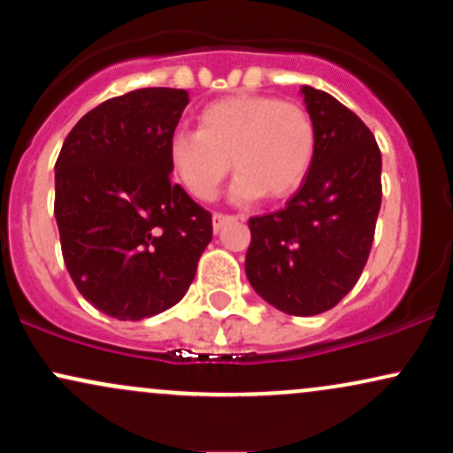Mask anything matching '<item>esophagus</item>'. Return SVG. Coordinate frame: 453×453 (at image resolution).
<instances>
[{
	"instance_id": "esophagus-1",
	"label": "esophagus",
	"mask_w": 453,
	"mask_h": 453,
	"mask_svg": "<svg viewBox=\"0 0 453 453\" xmlns=\"http://www.w3.org/2000/svg\"><path fill=\"white\" fill-rule=\"evenodd\" d=\"M238 217H232V215H223V212H215L212 215V230L215 232H221L223 226H227L230 221H236Z\"/></svg>"
}]
</instances>
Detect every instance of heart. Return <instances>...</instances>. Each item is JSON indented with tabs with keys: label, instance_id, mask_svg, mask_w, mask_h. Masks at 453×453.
<instances>
[{
	"label": "heart",
	"instance_id": "1",
	"mask_svg": "<svg viewBox=\"0 0 453 453\" xmlns=\"http://www.w3.org/2000/svg\"><path fill=\"white\" fill-rule=\"evenodd\" d=\"M315 149V123L303 104L242 93L202 108L197 132L176 129L168 161L180 185L202 202L217 196L230 159L238 173L234 200H280L304 183Z\"/></svg>",
	"mask_w": 453,
	"mask_h": 453
}]
</instances>
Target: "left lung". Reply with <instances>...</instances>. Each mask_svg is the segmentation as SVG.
<instances>
[{"label": "left lung", "mask_w": 453, "mask_h": 453, "mask_svg": "<svg viewBox=\"0 0 453 453\" xmlns=\"http://www.w3.org/2000/svg\"><path fill=\"white\" fill-rule=\"evenodd\" d=\"M303 96L317 132L313 165L285 209L249 219L244 270L274 309L311 317L339 304L366 266L381 209V150L330 93L303 87Z\"/></svg>", "instance_id": "8db88e82"}]
</instances>
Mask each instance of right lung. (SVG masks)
<instances>
[{
  "mask_svg": "<svg viewBox=\"0 0 453 453\" xmlns=\"http://www.w3.org/2000/svg\"><path fill=\"white\" fill-rule=\"evenodd\" d=\"M189 93L129 91L89 111L55 164V219L72 280L102 313L140 321L189 289L212 217L170 180L168 140Z\"/></svg>",
  "mask_w": 453,
  "mask_h": 453,
  "instance_id": "right-lung-1",
  "label": "right lung"
}]
</instances>
